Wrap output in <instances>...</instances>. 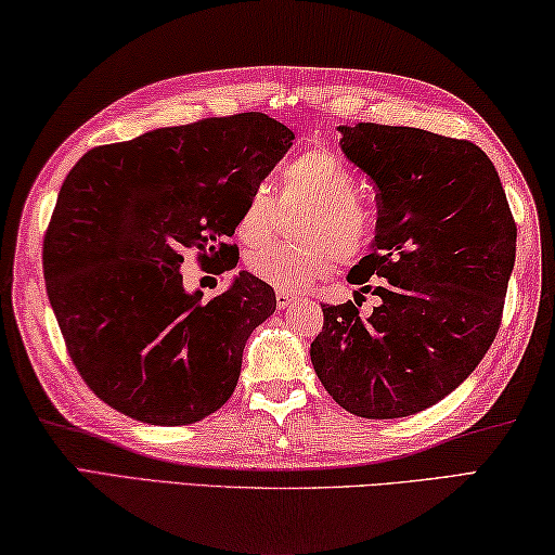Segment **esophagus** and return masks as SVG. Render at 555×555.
Masks as SVG:
<instances>
[{
  "label": "esophagus",
  "instance_id": "1",
  "mask_svg": "<svg viewBox=\"0 0 555 555\" xmlns=\"http://www.w3.org/2000/svg\"><path fill=\"white\" fill-rule=\"evenodd\" d=\"M275 297H278V307L280 309H287L289 305L297 302V295H293V293H278Z\"/></svg>",
  "mask_w": 555,
  "mask_h": 555
}]
</instances>
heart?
Masks as SVG:
<instances>
[{
    "label": "heart",
    "instance_id": "obj_1",
    "mask_svg": "<svg viewBox=\"0 0 555 555\" xmlns=\"http://www.w3.org/2000/svg\"><path fill=\"white\" fill-rule=\"evenodd\" d=\"M280 202L283 207L309 204V211L297 223L302 243H272L248 253L246 258L250 275L280 293H299L328 275L336 258L356 260L371 246L373 214L358 197L353 170L334 151L312 149L289 160L283 168ZM280 202L266 184L253 190L236 223L238 236L246 243L270 238L280 219Z\"/></svg>",
    "mask_w": 555,
    "mask_h": 555
}]
</instances>
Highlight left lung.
I'll list each match as a JSON object with an SVG mask.
<instances>
[{
    "instance_id": "left-lung-1",
    "label": "left lung",
    "mask_w": 555,
    "mask_h": 555,
    "mask_svg": "<svg viewBox=\"0 0 555 555\" xmlns=\"http://www.w3.org/2000/svg\"><path fill=\"white\" fill-rule=\"evenodd\" d=\"M377 190L373 250L348 283L380 297L322 305L309 356L326 392L365 420H397L451 395L502 322L517 223L492 160L470 141L412 126H338ZM372 285H366V280Z\"/></svg>"
}]
</instances>
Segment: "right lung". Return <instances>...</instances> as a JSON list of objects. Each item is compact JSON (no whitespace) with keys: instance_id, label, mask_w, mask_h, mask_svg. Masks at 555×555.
<instances>
[{"instance_id":"right-lung-1","label":"right lung","mask_w":555,"mask_h":555,"mask_svg":"<svg viewBox=\"0 0 555 555\" xmlns=\"http://www.w3.org/2000/svg\"><path fill=\"white\" fill-rule=\"evenodd\" d=\"M295 133L260 112L96 145L67 172L43 238L48 299L87 387L135 422L184 426L227 404L275 293L238 272L221 295L182 285L184 248L236 268L248 194Z\"/></svg>"}]
</instances>
